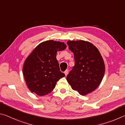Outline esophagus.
<instances>
[{
    "label": "esophagus",
    "mask_w": 125,
    "mask_h": 125,
    "mask_svg": "<svg viewBox=\"0 0 125 125\" xmlns=\"http://www.w3.org/2000/svg\"><path fill=\"white\" fill-rule=\"evenodd\" d=\"M68 73H69V70H65V71L64 72V73H65V76H67V74H68Z\"/></svg>",
    "instance_id": "1"
}]
</instances>
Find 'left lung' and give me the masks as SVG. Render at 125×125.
Here are the masks:
<instances>
[{"label":"left lung","instance_id":"left-lung-1","mask_svg":"<svg viewBox=\"0 0 125 125\" xmlns=\"http://www.w3.org/2000/svg\"><path fill=\"white\" fill-rule=\"evenodd\" d=\"M67 44L73 52L75 66L66 80L72 89L86 95L101 83L105 73L104 60L98 49L89 42L69 41Z\"/></svg>","mask_w":125,"mask_h":125}]
</instances>
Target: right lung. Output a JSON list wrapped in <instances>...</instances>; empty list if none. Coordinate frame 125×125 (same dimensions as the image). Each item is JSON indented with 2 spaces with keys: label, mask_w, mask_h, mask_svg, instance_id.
Instances as JSON below:
<instances>
[{
  "label": "right lung",
  "mask_w": 125,
  "mask_h": 125,
  "mask_svg": "<svg viewBox=\"0 0 125 125\" xmlns=\"http://www.w3.org/2000/svg\"><path fill=\"white\" fill-rule=\"evenodd\" d=\"M66 48L64 42L53 40L41 43L24 62L23 75L28 89L39 96L50 93L57 81L65 76L60 71L57 52Z\"/></svg>",
  "instance_id": "add662e5"
}]
</instances>
